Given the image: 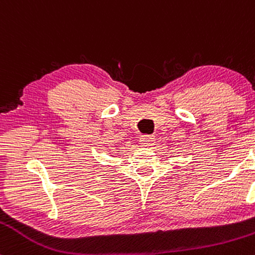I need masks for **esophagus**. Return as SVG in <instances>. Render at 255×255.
<instances>
[{
	"mask_svg": "<svg viewBox=\"0 0 255 255\" xmlns=\"http://www.w3.org/2000/svg\"><path fill=\"white\" fill-rule=\"evenodd\" d=\"M139 141H140V145H141V146H151L152 144H153L154 137L152 135H147V134H145V135L140 136Z\"/></svg>",
	"mask_w": 255,
	"mask_h": 255,
	"instance_id": "esophagus-1",
	"label": "esophagus"
}]
</instances>
